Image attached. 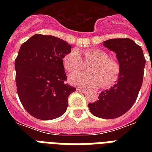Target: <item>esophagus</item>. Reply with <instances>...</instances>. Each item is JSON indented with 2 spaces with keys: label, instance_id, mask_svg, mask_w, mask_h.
<instances>
[{
  "label": "esophagus",
  "instance_id": "obj_1",
  "mask_svg": "<svg viewBox=\"0 0 152 152\" xmlns=\"http://www.w3.org/2000/svg\"><path fill=\"white\" fill-rule=\"evenodd\" d=\"M76 90L78 91H81V92H86L87 91V89H85V88H78Z\"/></svg>",
  "mask_w": 152,
  "mask_h": 152
}]
</instances>
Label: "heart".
<instances>
[{
  "mask_svg": "<svg viewBox=\"0 0 152 152\" xmlns=\"http://www.w3.org/2000/svg\"><path fill=\"white\" fill-rule=\"evenodd\" d=\"M83 61L77 50H72L63 58V64L72 74L69 80L71 84L80 88H109L113 85L119 78L120 64L116 60L109 58V55L99 49H88L83 53ZM88 65L89 74H74Z\"/></svg>",
  "mask_w": 152,
  "mask_h": 152,
  "instance_id": "b5f03b06",
  "label": "heart"
}]
</instances>
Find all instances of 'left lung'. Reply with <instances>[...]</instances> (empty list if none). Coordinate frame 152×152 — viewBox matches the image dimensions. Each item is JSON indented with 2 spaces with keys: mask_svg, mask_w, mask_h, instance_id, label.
<instances>
[{
  "mask_svg": "<svg viewBox=\"0 0 152 152\" xmlns=\"http://www.w3.org/2000/svg\"><path fill=\"white\" fill-rule=\"evenodd\" d=\"M103 46L116 53L121 73L117 83L102 91L99 100L88 104V107L95 117L113 119L126 113L137 100L146 61L141 47L128 38L109 39L103 42Z\"/></svg>",
  "mask_w": 152,
  "mask_h": 152,
  "instance_id": "left-lung-1",
  "label": "left lung"
}]
</instances>
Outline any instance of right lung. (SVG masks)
Returning <instances> with one entry per match:
<instances>
[{
	"label": "right lung",
	"instance_id": "obj_1",
	"mask_svg": "<svg viewBox=\"0 0 152 152\" xmlns=\"http://www.w3.org/2000/svg\"><path fill=\"white\" fill-rule=\"evenodd\" d=\"M72 46L62 39L37 34L21 45L15 61L20 100L34 118L52 120L63 115L68 98L76 90L65 83L62 59Z\"/></svg>",
	"mask_w": 152,
	"mask_h": 152
}]
</instances>
